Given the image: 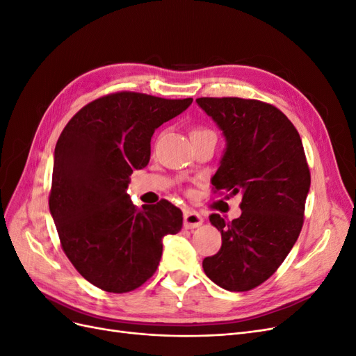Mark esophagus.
I'll list each match as a JSON object with an SVG mask.
<instances>
[{
	"mask_svg": "<svg viewBox=\"0 0 356 356\" xmlns=\"http://www.w3.org/2000/svg\"><path fill=\"white\" fill-rule=\"evenodd\" d=\"M202 222H203V218L199 212L193 211V209H187L184 212V227L186 229H196V227H199V225H202Z\"/></svg>",
	"mask_w": 356,
	"mask_h": 356,
	"instance_id": "esophagus-1",
	"label": "esophagus"
}]
</instances>
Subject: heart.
<instances>
[{"label":"heart","mask_w":356,"mask_h":356,"mask_svg":"<svg viewBox=\"0 0 356 356\" xmlns=\"http://www.w3.org/2000/svg\"><path fill=\"white\" fill-rule=\"evenodd\" d=\"M207 132H211V131H207V129H202V127H199V129H195V131L191 132V136H195V135H202V134H207Z\"/></svg>","instance_id":"b5f03b06"}]
</instances>
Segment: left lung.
<instances>
[{
    "label": "left lung",
    "instance_id": "1",
    "mask_svg": "<svg viewBox=\"0 0 356 356\" xmlns=\"http://www.w3.org/2000/svg\"><path fill=\"white\" fill-rule=\"evenodd\" d=\"M197 105L222 131L225 149L212 178L217 191L242 195V215L209 221L221 250L203 260L212 282L250 291L267 281L293 250L303 227L310 172L294 124L276 106L255 99L199 98Z\"/></svg>",
    "mask_w": 356,
    "mask_h": 356
}]
</instances>
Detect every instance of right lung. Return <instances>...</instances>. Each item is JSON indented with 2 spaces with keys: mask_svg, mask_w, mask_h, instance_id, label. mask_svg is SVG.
Wrapping results in <instances>:
<instances>
[{
  "mask_svg": "<svg viewBox=\"0 0 356 356\" xmlns=\"http://www.w3.org/2000/svg\"><path fill=\"white\" fill-rule=\"evenodd\" d=\"M193 99L118 92L75 114L55 148L49 207L77 272L108 293H129L153 276L163 238L182 227V212L168 200L138 209L126 188L134 169L148 165L159 126Z\"/></svg>",
  "mask_w": 356,
  "mask_h": 356,
  "instance_id": "add662e5",
  "label": "right lung"
}]
</instances>
